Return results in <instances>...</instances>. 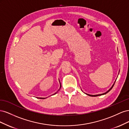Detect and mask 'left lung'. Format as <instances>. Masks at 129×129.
<instances>
[{"mask_svg":"<svg viewBox=\"0 0 129 129\" xmlns=\"http://www.w3.org/2000/svg\"><path fill=\"white\" fill-rule=\"evenodd\" d=\"M118 74H119V73H118ZM115 82H116V81H115V82H114V84H113V85H112V87L110 88V89H109V90H108L107 91H106V92H104V93H101V94H98V95H90V94H88V93H85V94H87V95H88V96H101V95H105V94H106V93H107L108 92H109V91H110V90H111L112 89V88H113V87H114V84H115Z\"/></svg>","mask_w":129,"mask_h":129,"instance_id":"1","label":"left lung"}]
</instances>
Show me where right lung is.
Segmentation results:
<instances>
[{
	"label": "right lung",
	"mask_w": 129,
	"mask_h": 129,
	"mask_svg": "<svg viewBox=\"0 0 129 129\" xmlns=\"http://www.w3.org/2000/svg\"><path fill=\"white\" fill-rule=\"evenodd\" d=\"M59 82H60V81H59ZM60 89L58 90H57V91H56V92H55V93H54L53 95H55V94H56V93H57V92H58V90H59L60 89V88H61V83H60ZM37 98H38V99H46V98H47V97H46V98H45H45H43V97H37Z\"/></svg>",
	"instance_id": "obj_1"
}]
</instances>
